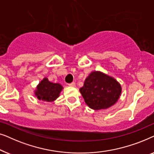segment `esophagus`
Returning <instances> with one entry per match:
<instances>
[{"mask_svg":"<svg viewBox=\"0 0 154 154\" xmlns=\"http://www.w3.org/2000/svg\"><path fill=\"white\" fill-rule=\"evenodd\" d=\"M69 85L70 86V87H75V83H74V82H73V83H69Z\"/></svg>","mask_w":154,"mask_h":154,"instance_id":"34e87169","label":"esophagus"}]
</instances>
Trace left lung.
Returning a JSON list of instances; mask_svg holds the SVG:
<instances>
[{
    "mask_svg": "<svg viewBox=\"0 0 154 154\" xmlns=\"http://www.w3.org/2000/svg\"><path fill=\"white\" fill-rule=\"evenodd\" d=\"M121 92V84L114 78L100 71H92L80 88L85 104L93 110L106 109L114 105Z\"/></svg>",
    "mask_w": 154,
    "mask_h": 154,
    "instance_id": "1",
    "label": "left lung"
}]
</instances>
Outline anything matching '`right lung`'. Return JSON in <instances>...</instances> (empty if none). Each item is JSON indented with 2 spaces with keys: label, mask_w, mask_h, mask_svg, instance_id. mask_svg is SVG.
Returning a JSON list of instances; mask_svg holds the SVG:
<instances>
[{
  "label": "right lung",
  "mask_w": 154,
  "mask_h": 154,
  "mask_svg": "<svg viewBox=\"0 0 154 154\" xmlns=\"http://www.w3.org/2000/svg\"><path fill=\"white\" fill-rule=\"evenodd\" d=\"M62 89L61 84L50 82L48 78L45 77L36 86L34 94L39 100L52 102L60 97Z\"/></svg>",
  "instance_id": "1"
}]
</instances>
